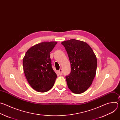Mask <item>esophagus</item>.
<instances>
[{"mask_svg": "<svg viewBox=\"0 0 120 120\" xmlns=\"http://www.w3.org/2000/svg\"><path fill=\"white\" fill-rule=\"evenodd\" d=\"M58 73L60 75H62L63 74V71H62V69H60L58 71Z\"/></svg>", "mask_w": 120, "mask_h": 120, "instance_id": "obj_1", "label": "esophagus"}]
</instances>
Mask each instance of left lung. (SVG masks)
<instances>
[{
    "label": "left lung",
    "mask_w": 120,
    "mask_h": 120,
    "mask_svg": "<svg viewBox=\"0 0 120 120\" xmlns=\"http://www.w3.org/2000/svg\"><path fill=\"white\" fill-rule=\"evenodd\" d=\"M71 63V72L65 77L67 86L74 94H80L91 86L95 76L97 58L90 46L75 39L63 41Z\"/></svg>",
    "instance_id": "1"
}]
</instances>
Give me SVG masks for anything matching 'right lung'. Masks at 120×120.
I'll return each instance as SVG.
<instances>
[{
  "label": "right lung",
  "instance_id": "obj_1",
  "mask_svg": "<svg viewBox=\"0 0 120 120\" xmlns=\"http://www.w3.org/2000/svg\"><path fill=\"white\" fill-rule=\"evenodd\" d=\"M56 41L43 42L31 47L23 58V70L26 78L33 89L44 93L54 86L57 77L53 70L50 53Z\"/></svg>",
  "mask_w": 120,
  "mask_h": 120
}]
</instances>
